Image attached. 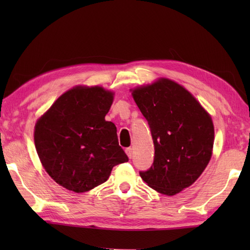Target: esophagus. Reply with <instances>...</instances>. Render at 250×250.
<instances>
[{"label":"esophagus","instance_id":"esophagus-1","mask_svg":"<svg viewBox=\"0 0 250 250\" xmlns=\"http://www.w3.org/2000/svg\"><path fill=\"white\" fill-rule=\"evenodd\" d=\"M125 153H126V155H128V157L131 159V158H132V155H133V150H132L131 147H129V148H126V149H125Z\"/></svg>","mask_w":250,"mask_h":250}]
</instances>
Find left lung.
<instances>
[{"instance_id":"8db88e82","label":"left lung","mask_w":250,"mask_h":250,"mask_svg":"<svg viewBox=\"0 0 250 250\" xmlns=\"http://www.w3.org/2000/svg\"><path fill=\"white\" fill-rule=\"evenodd\" d=\"M150 128L155 157L140 175L150 188L174 195L192 185L208 164L214 145L210 116L193 95L169 79L132 92Z\"/></svg>"}]
</instances>
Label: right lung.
I'll return each mask as SVG.
<instances>
[{
	"instance_id": "right-lung-1",
	"label": "right lung",
	"mask_w": 250,
	"mask_h": 250,
	"mask_svg": "<svg viewBox=\"0 0 250 250\" xmlns=\"http://www.w3.org/2000/svg\"><path fill=\"white\" fill-rule=\"evenodd\" d=\"M113 93L102 87H76L63 93L35 125L37 155L49 176L81 193L108 179L115 166L129 161L117 129L105 116Z\"/></svg>"
}]
</instances>
